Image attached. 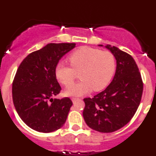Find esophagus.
<instances>
[{"label":"esophagus","instance_id":"esophagus-1","mask_svg":"<svg viewBox=\"0 0 156 156\" xmlns=\"http://www.w3.org/2000/svg\"><path fill=\"white\" fill-rule=\"evenodd\" d=\"M79 100V99L78 98H72V101H73V102H76V101H78Z\"/></svg>","mask_w":156,"mask_h":156}]
</instances>
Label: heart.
I'll return each instance as SVG.
<instances>
[{
  "instance_id": "obj_1",
  "label": "heart",
  "mask_w": 156,
  "mask_h": 156,
  "mask_svg": "<svg viewBox=\"0 0 156 156\" xmlns=\"http://www.w3.org/2000/svg\"><path fill=\"white\" fill-rule=\"evenodd\" d=\"M70 66L63 63L56 66L55 74L59 83L66 87L72 84L75 78V72L81 71L82 80L66 90L68 96H83L92 90L100 91L109 84L115 72V60L112 54L99 49L81 48L69 58Z\"/></svg>"
}]
</instances>
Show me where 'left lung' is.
<instances>
[{
    "mask_svg": "<svg viewBox=\"0 0 156 156\" xmlns=\"http://www.w3.org/2000/svg\"><path fill=\"white\" fill-rule=\"evenodd\" d=\"M98 46L103 47L102 44ZM116 61L113 79L103 91L83 99L87 125L101 133H111L129 122L140 105L143 83L138 67L129 54L115 46H105Z\"/></svg>",
    "mask_w": 156,
    "mask_h": 156,
    "instance_id": "left-lung-1",
    "label": "left lung"
}]
</instances>
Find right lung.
Returning a JSON list of instances; mask_svg holds the SVG:
<instances>
[{
    "label": "right lung",
    "mask_w": 156,
    "mask_h": 156,
    "mask_svg": "<svg viewBox=\"0 0 156 156\" xmlns=\"http://www.w3.org/2000/svg\"><path fill=\"white\" fill-rule=\"evenodd\" d=\"M76 47L74 43L48 44L23 59L12 84L18 115L31 129L55 131L64 125L73 102L69 98H53L61 87L55 74L59 60Z\"/></svg>",
    "instance_id": "obj_1"
}]
</instances>
